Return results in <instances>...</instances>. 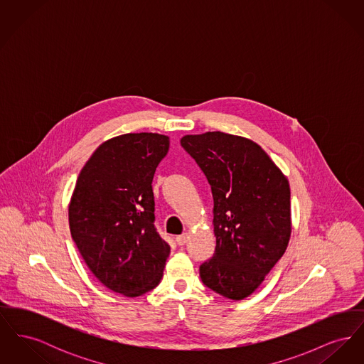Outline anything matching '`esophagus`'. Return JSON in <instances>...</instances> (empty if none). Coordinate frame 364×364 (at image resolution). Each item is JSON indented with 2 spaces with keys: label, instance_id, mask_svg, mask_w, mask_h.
Segmentation results:
<instances>
[{
  "label": "esophagus",
  "instance_id": "1",
  "mask_svg": "<svg viewBox=\"0 0 364 364\" xmlns=\"http://www.w3.org/2000/svg\"><path fill=\"white\" fill-rule=\"evenodd\" d=\"M188 240V236H187V233H183V235H180V236H177L176 237V242L178 244V245H184L186 242Z\"/></svg>",
  "mask_w": 364,
  "mask_h": 364
}]
</instances>
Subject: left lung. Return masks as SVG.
Instances as JSON below:
<instances>
[{"mask_svg": "<svg viewBox=\"0 0 364 364\" xmlns=\"http://www.w3.org/2000/svg\"><path fill=\"white\" fill-rule=\"evenodd\" d=\"M206 176L214 199V255L199 266L208 289L242 300L284 255L291 237V190L262 147L224 132L180 140Z\"/></svg>", "mask_w": 364, "mask_h": 364, "instance_id": "left-lung-1", "label": "left lung"}]
</instances>
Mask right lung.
Segmentation results:
<instances>
[{"instance_id":"obj_1","label":"right lung","mask_w":364,"mask_h":364,"mask_svg":"<svg viewBox=\"0 0 364 364\" xmlns=\"http://www.w3.org/2000/svg\"><path fill=\"white\" fill-rule=\"evenodd\" d=\"M168 150L165 135L125 134L102 143L77 177L70 235L91 273L116 294L136 297L162 278L171 247L154 226L151 183Z\"/></svg>"}]
</instances>
